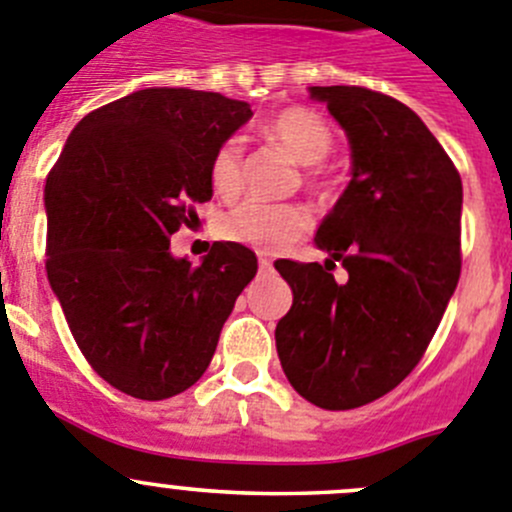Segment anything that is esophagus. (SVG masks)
I'll use <instances>...</instances> for the list:
<instances>
[{
	"label": "esophagus",
	"mask_w": 512,
	"mask_h": 512,
	"mask_svg": "<svg viewBox=\"0 0 512 512\" xmlns=\"http://www.w3.org/2000/svg\"><path fill=\"white\" fill-rule=\"evenodd\" d=\"M260 267H262V270H267V267H272L270 252H260Z\"/></svg>",
	"instance_id": "esophagus-1"
}]
</instances>
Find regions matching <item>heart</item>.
<instances>
[{
    "mask_svg": "<svg viewBox=\"0 0 512 512\" xmlns=\"http://www.w3.org/2000/svg\"><path fill=\"white\" fill-rule=\"evenodd\" d=\"M265 133L283 148L285 154L303 166H315L333 151V131L318 113L305 108H288L267 121ZM310 184H318L308 176ZM209 181L219 197L232 199L242 184V146L240 138H227L214 151L209 164ZM310 227V217L298 204L242 202L227 214L222 232L227 240L242 242L262 252H278L293 245Z\"/></svg>",
    "mask_w": 512,
    "mask_h": 512,
    "instance_id": "b5f03b06",
    "label": "heart"
}]
</instances>
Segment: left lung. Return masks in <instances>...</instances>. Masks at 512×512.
I'll list each match as a JSON object with an SVG mask.
<instances>
[{"label": "left lung", "instance_id": "1", "mask_svg": "<svg viewBox=\"0 0 512 512\" xmlns=\"http://www.w3.org/2000/svg\"><path fill=\"white\" fill-rule=\"evenodd\" d=\"M351 146V181L323 217L318 262H275L293 305L275 328L303 399L356 409L389 394L427 351L460 280L462 181L422 118L358 85H313ZM336 261L349 280L338 284Z\"/></svg>", "mask_w": 512, "mask_h": 512}]
</instances>
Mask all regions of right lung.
<instances>
[{"mask_svg": "<svg viewBox=\"0 0 512 512\" xmlns=\"http://www.w3.org/2000/svg\"><path fill=\"white\" fill-rule=\"evenodd\" d=\"M250 118L245 100L143 88L88 113L47 176V280L88 364L123 394L197 384L255 278L240 242H214L194 267L169 240L212 199L214 151Z\"/></svg>", "mask_w": 512, "mask_h": 512, "instance_id": "obj_1", "label": "right lung"}]
</instances>
